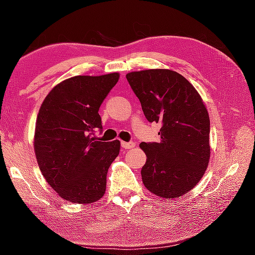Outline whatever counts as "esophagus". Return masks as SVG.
<instances>
[{
  "mask_svg": "<svg viewBox=\"0 0 255 255\" xmlns=\"http://www.w3.org/2000/svg\"><path fill=\"white\" fill-rule=\"evenodd\" d=\"M122 146L125 149H130L135 147V143H132V141H122Z\"/></svg>",
  "mask_w": 255,
  "mask_h": 255,
  "instance_id": "1",
  "label": "esophagus"
}]
</instances>
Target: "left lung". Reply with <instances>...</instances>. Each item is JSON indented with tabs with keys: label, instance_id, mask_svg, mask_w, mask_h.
<instances>
[{
	"label": "left lung",
	"instance_id": "8db88e82",
	"mask_svg": "<svg viewBox=\"0 0 255 255\" xmlns=\"http://www.w3.org/2000/svg\"><path fill=\"white\" fill-rule=\"evenodd\" d=\"M149 123L162 125L159 143H141L146 154L141 179L146 189L164 199L188 193L201 180L210 158V120L193 85L164 68L126 75Z\"/></svg>",
	"mask_w": 255,
	"mask_h": 255
}]
</instances>
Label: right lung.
Listing matches in <instances>:
<instances>
[{"mask_svg": "<svg viewBox=\"0 0 255 255\" xmlns=\"http://www.w3.org/2000/svg\"><path fill=\"white\" fill-rule=\"evenodd\" d=\"M119 73L77 75L47 94L37 116L33 147L42 175L60 198L92 204L103 197L107 173L120 141H98L99 108L117 84Z\"/></svg>", "mask_w": 255, "mask_h": 255, "instance_id": "right-lung-1", "label": "right lung"}]
</instances>
